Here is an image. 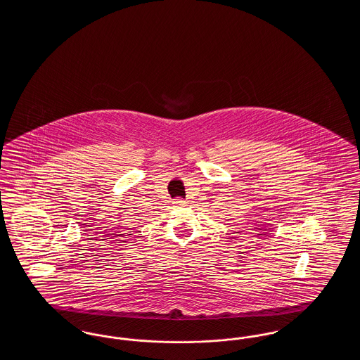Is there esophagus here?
Segmentation results:
<instances>
[{
  "label": "esophagus",
  "mask_w": 360,
  "mask_h": 360,
  "mask_svg": "<svg viewBox=\"0 0 360 360\" xmlns=\"http://www.w3.org/2000/svg\"><path fill=\"white\" fill-rule=\"evenodd\" d=\"M174 204H175V205H184L185 201H184L182 198H175V200H174Z\"/></svg>",
  "instance_id": "34e87169"
}]
</instances>
